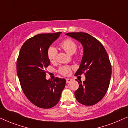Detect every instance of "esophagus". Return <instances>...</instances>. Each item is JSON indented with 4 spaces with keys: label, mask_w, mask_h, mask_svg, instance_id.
Masks as SVG:
<instances>
[{
    "label": "esophagus",
    "mask_w": 128,
    "mask_h": 128,
    "mask_svg": "<svg viewBox=\"0 0 128 128\" xmlns=\"http://www.w3.org/2000/svg\"><path fill=\"white\" fill-rule=\"evenodd\" d=\"M71 78H66V83H68L70 82L71 81Z\"/></svg>",
    "instance_id": "obj_1"
}]
</instances>
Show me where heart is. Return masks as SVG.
<instances>
[{
  "label": "heart",
  "instance_id": "b5f03b06",
  "mask_svg": "<svg viewBox=\"0 0 128 128\" xmlns=\"http://www.w3.org/2000/svg\"><path fill=\"white\" fill-rule=\"evenodd\" d=\"M60 46L66 52L69 54H73L77 49V45L74 40L70 38H67L63 40L60 43ZM58 52L56 48L53 46L48 47L47 50V57L52 62L56 61ZM58 72L63 76H68L71 73V67L68 66L61 67L58 69Z\"/></svg>",
  "mask_w": 128,
  "mask_h": 128
}]
</instances>
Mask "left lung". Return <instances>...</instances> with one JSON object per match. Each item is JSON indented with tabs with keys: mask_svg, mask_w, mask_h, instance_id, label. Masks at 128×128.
Listing matches in <instances>:
<instances>
[{
	"mask_svg": "<svg viewBox=\"0 0 128 128\" xmlns=\"http://www.w3.org/2000/svg\"><path fill=\"white\" fill-rule=\"evenodd\" d=\"M66 35L80 42L84 48L79 68L75 76L84 73L86 80L78 81L75 96L81 104L91 106L100 102L110 86L112 68L108 54L99 41L86 33H68Z\"/></svg>",
	"mask_w": 128,
	"mask_h": 128,
	"instance_id": "obj_1",
	"label": "left lung"
}]
</instances>
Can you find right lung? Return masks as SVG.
<instances>
[{
  "label": "right lung",
  "instance_id": "right-lung-1",
  "mask_svg": "<svg viewBox=\"0 0 128 128\" xmlns=\"http://www.w3.org/2000/svg\"><path fill=\"white\" fill-rule=\"evenodd\" d=\"M61 33L36 35L26 41L18 54L16 67L20 86L28 100L39 108L57 105L66 86L64 78H46L45 70L50 64L47 50Z\"/></svg>",
  "mask_w": 128,
  "mask_h": 128
}]
</instances>
